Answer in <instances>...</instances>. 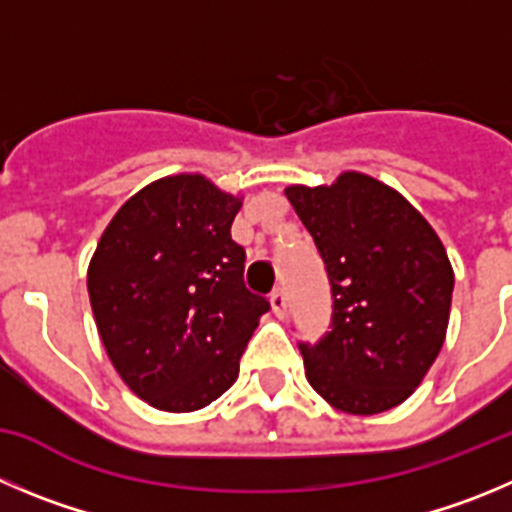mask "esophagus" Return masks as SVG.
<instances>
[{
  "instance_id": "obj_1",
  "label": "esophagus",
  "mask_w": 512,
  "mask_h": 512,
  "mask_svg": "<svg viewBox=\"0 0 512 512\" xmlns=\"http://www.w3.org/2000/svg\"><path fill=\"white\" fill-rule=\"evenodd\" d=\"M270 305H272V310H275V315H278V318H283L285 310H288V298H285L283 288H278L275 293L270 295Z\"/></svg>"
}]
</instances>
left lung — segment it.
Returning <instances> with one entry per match:
<instances>
[{"instance_id": "8db88e82", "label": "left lung", "mask_w": 512, "mask_h": 512, "mask_svg": "<svg viewBox=\"0 0 512 512\" xmlns=\"http://www.w3.org/2000/svg\"><path fill=\"white\" fill-rule=\"evenodd\" d=\"M285 197L313 234L333 290L331 333L300 343L305 376L346 414L389 412L439 356L455 272L432 224L384 181L343 171Z\"/></svg>"}]
</instances>
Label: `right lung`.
<instances>
[{
	"instance_id": "right-lung-1",
	"label": "right lung",
	"mask_w": 512,
	"mask_h": 512,
	"mask_svg": "<svg viewBox=\"0 0 512 512\" xmlns=\"http://www.w3.org/2000/svg\"><path fill=\"white\" fill-rule=\"evenodd\" d=\"M242 197L202 174L136 191L88 265L98 336L123 384L161 412H197L237 381L270 303L245 288L232 240Z\"/></svg>"
}]
</instances>
